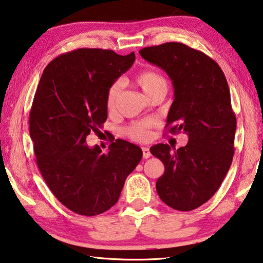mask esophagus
<instances>
[{"mask_svg":"<svg viewBox=\"0 0 263 263\" xmlns=\"http://www.w3.org/2000/svg\"><path fill=\"white\" fill-rule=\"evenodd\" d=\"M142 156H144V159H148V157L151 156L149 148H148V147H142Z\"/></svg>","mask_w":263,"mask_h":263,"instance_id":"obj_1","label":"esophagus"}]
</instances>
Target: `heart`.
Here are the masks:
<instances>
[{"label": "heart", "instance_id": "b5f03b06", "mask_svg": "<svg viewBox=\"0 0 263 263\" xmlns=\"http://www.w3.org/2000/svg\"><path fill=\"white\" fill-rule=\"evenodd\" d=\"M137 84L140 86L141 89L144 90L146 95L155 92L159 89L166 90V80L162 74L153 70H142L141 72L137 74L136 77ZM121 82H115L110 88L108 89L107 93V108L114 109L117 101V98L121 92ZM151 127L152 122L149 121H141L131 124L126 128V135L133 140L137 141H145L151 137Z\"/></svg>", "mask_w": 263, "mask_h": 263}]
</instances>
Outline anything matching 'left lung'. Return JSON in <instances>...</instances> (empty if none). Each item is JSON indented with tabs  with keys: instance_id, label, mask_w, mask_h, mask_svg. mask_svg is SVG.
Instances as JSON below:
<instances>
[{
	"instance_id": "left-lung-1",
	"label": "left lung",
	"mask_w": 263,
	"mask_h": 263,
	"mask_svg": "<svg viewBox=\"0 0 263 263\" xmlns=\"http://www.w3.org/2000/svg\"><path fill=\"white\" fill-rule=\"evenodd\" d=\"M139 54L170 77L175 100L166 125L170 133L189 137L178 149L166 144L151 147L164 164L157 194L176 211H193L218 190L235 153L237 121L226 76L211 57L179 42L146 47Z\"/></svg>"
}]
</instances>
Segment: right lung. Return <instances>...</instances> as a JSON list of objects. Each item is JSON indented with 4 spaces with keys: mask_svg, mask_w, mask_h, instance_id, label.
<instances>
[{
    "mask_svg": "<svg viewBox=\"0 0 263 263\" xmlns=\"http://www.w3.org/2000/svg\"><path fill=\"white\" fill-rule=\"evenodd\" d=\"M135 60V52L80 48L57 56L42 72L30 112L35 162L52 194L76 214L111 208L142 157L139 146L122 139L107 154L86 145L107 119L108 89Z\"/></svg>",
    "mask_w": 263,
    "mask_h": 263,
    "instance_id": "1",
    "label": "right lung"
}]
</instances>
